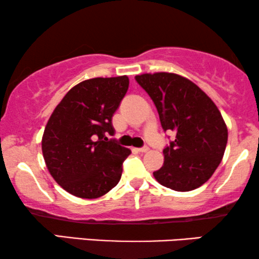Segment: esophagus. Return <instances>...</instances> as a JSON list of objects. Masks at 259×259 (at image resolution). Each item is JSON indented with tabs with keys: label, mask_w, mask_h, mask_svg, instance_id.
I'll return each mask as SVG.
<instances>
[{
	"label": "esophagus",
	"mask_w": 259,
	"mask_h": 259,
	"mask_svg": "<svg viewBox=\"0 0 259 259\" xmlns=\"http://www.w3.org/2000/svg\"><path fill=\"white\" fill-rule=\"evenodd\" d=\"M148 150H150V148H148L147 146H144V147H140V148H138V151L141 152V153H145V152H147Z\"/></svg>",
	"instance_id": "34e87169"
}]
</instances>
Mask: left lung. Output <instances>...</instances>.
<instances>
[{"label":"left lung","instance_id":"8db88e82","mask_svg":"<svg viewBox=\"0 0 259 259\" xmlns=\"http://www.w3.org/2000/svg\"><path fill=\"white\" fill-rule=\"evenodd\" d=\"M136 80L153 100L164 131L176 133L162 151L164 165L153 172L155 180L179 192L198 189L217 169L228 144V127L218 107L178 74L146 73Z\"/></svg>","mask_w":259,"mask_h":259}]
</instances>
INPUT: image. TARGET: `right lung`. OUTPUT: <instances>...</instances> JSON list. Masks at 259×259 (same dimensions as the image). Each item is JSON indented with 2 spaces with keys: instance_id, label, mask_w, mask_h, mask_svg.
<instances>
[{
  "instance_id": "add662e5",
  "label": "right lung",
  "mask_w": 259,
  "mask_h": 259,
  "mask_svg": "<svg viewBox=\"0 0 259 259\" xmlns=\"http://www.w3.org/2000/svg\"><path fill=\"white\" fill-rule=\"evenodd\" d=\"M128 76L94 77L68 91L52 113L42 154L53 178L73 196L95 199L121 178L131 150L109 140L112 116L128 90Z\"/></svg>"
}]
</instances>
